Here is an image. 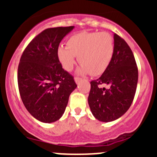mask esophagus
<instances>
[{
    "instance_id": "obj_1",
    "label": "esophagus",
    "mask_w": 157,
    "mask_h": 157,
    "mask_svg": "<svg viewBox=\"0 0 157 157\" xmlns=\"http://www.w3.org/2000/svg\"><path fill=\"white\" fill-rule=\"evenodd\" d=\"M74 80H75L76 83H78L79 82H80V80H81V78H80V77H74Z\"/></svg>"
}]
</instances>
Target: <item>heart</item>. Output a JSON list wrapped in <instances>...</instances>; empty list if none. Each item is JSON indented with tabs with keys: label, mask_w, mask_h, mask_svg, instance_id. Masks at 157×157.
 Listing matches in <instances>:
<instances>
[{
	"label": "heart",
	"mask_w": 157,
	"mask_h": 157,
	"mask_svg": "<svg viewBox=\"0 0 157 157\" xmlns=\"http://www.w3.org/2000/svg\"><path fill=\"white\" fill-rule=\"evenodd\" d=\"M114 39L106 32H81L69 38L67 45L58 48V58L66 71H71L77 56L80 73L98 76L105 72L114 55Z\"/></svg>",
	"instance_id": "obj_1"
}]
</instances>
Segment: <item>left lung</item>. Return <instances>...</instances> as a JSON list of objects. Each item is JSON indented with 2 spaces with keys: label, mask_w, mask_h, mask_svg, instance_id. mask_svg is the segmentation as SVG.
<instances>
[{
  "label": "left lung",
  "mask_w": 157,
  "mask_h": 157,
  "mask_svg": "<svg viewBox=\"0 0 157 157\" xmlns=\"http://www.w3.org/2000/svg\"><path fill=\"white\" fill-rule=\"evenodd\" d=\"M114 55L112 61L99 78L90 82L88 102L99 121L109 122L118 119L133 102L138 80V69L134 54L127 42L114 34ZM109 85L108 89L100 87Z\"/></svg>",
  "instance_id": "obj_1"
}]
</instances>
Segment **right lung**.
I'll list each match as a JSON object with an SVG mask.
<instances>
[{
	"instance_id": "obj_1",
	"label": "right lung",
	"mask_w": 157,
	"mask_h": 157,
	"mask_svg": "<svg viewBox=\"0 0 157 157\" xmlns=\"http://www.w3.org/2000/svg\"><path fill=\"white\" fill-rule=\"evenodd\" d=\"M74 26L48 28L36 36L23 51L17 72L21 99L39 121L51 123L65 111L69 96L77 87L74 77L62 68L58 48Z\"/></svg>"
}]
</instances>
